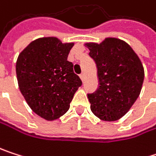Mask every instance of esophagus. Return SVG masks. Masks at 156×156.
Instances as JSON below:
<instances>
[{"label": "esophagus", "mask_w": 156, "mask_h": 156, "mask_svg": "<svg viewBox=\"0 0 156 156\" xmlns=\"http://www.w3.org/2000/svg\"><path fill=\"white\" fill-rule=\"evenodd\" d=\"M80 79H81V80H82V81L84 82V80H85V77H86L85 74H84V73H82V74H80Z\"/></svg>", "instance_id": "esophagus-1"}]
</instances>
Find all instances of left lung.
<instances>
[{"label":"left lung","instance_id":"8db88e82","mask_svg":"<svg viewBox=\"0 0 156 156\" xmlns=\"http://www.w3.org/2000/svg\"><path fill=\"white\" fill-rule=\"evenodd\" d=\"M98 68L100 87L88 94L90 110L105 122L123 117L138 99L144 79L141 59L129 44L116 37L86 43Z\"/></svg>","mask_w":156,"mask_h":156}]
</instances>
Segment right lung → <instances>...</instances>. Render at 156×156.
Wrapping results in <instances>:
<instances>
[{"label":"right lung","instance_id":"add662e5","mask_svg":"<svg viewBox=\"0 0 156 156\" xmlns=\"http://www.w3.org/2000/svg\"><path fill=\"white\" fill-rule=\"evenodd\" d=\"M74 43L57 37L32 41L18 55V86L31 110L46 121H55L69 109L74 94L82 81L67 61Z\"/></svg>","mask_w":156,"mask_h":156}]
</instances>
